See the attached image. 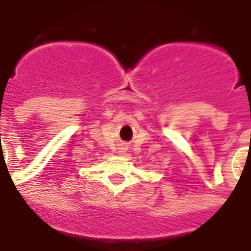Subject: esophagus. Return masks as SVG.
I'll use <instances>...</instances> for the list:
<instances>
[{
    "label": "esophagus",
    "instance_id": "1",
    "mask_svg": "<svg viewBox=\"0 0 251 251\" xmlns=\"http://www.w3.org/2000/svg\"><path fill=\"white\" fill-rule=\"evenodd\" d=\"M126 151V147H121V152H124Z\"/></svg>",
    "mask_w": 251,
    "mask_h": 251
}]
</instances>
